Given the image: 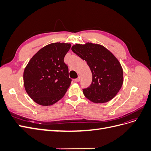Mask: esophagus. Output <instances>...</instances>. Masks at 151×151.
I'll return each instance as SVG.
<instances>
[{
    "label": "esophagus",
    "mask_w": 151,
    "mask_h": 151,
    "mask_svg": "<svg viewBox=\"0 0 151 151\" xmlns=\"http://www.w3.org/2000/svg\"><path fill=\"white\" fill-rule=\"evenodd\" d=\"M80 80H81V77H80V76H78V77H77V78H76L74 81H75L76 82H79Z\"/></svg>",
    "instance_id": "34e87169"
}]
</instances>
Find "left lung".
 Listing matches in <instances>:
<instances>
[{"label": "left lung", "instance_id": "obj_1", "mask_svg": "<svg viewBox=\"0 0 151 151\" xmlns=\"http://www.w3.org/2000/svg\"><path fill=\"white\" fill-rule=\"evenodd\" d=\"M71 49L86 61L92 72V83L83 89L85 96L96 103L110 101L123 84V69L119 61L108 49L98 44H76Z\"/></svg>", "mask_w": 151, "mask_h": 151}]
</instances>
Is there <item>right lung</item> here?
Wrapping results in <instances>:
<instances>
[{"label": "right lung", "mask_w": 151, "mask_h": 151, "mask_svg": "<svg viewBox=\"0 0 151 151\" xmlns=\"http://www.w3.org/2000/svg\"><path fill=\"white\" fill-rule=\"evenodd\" d=\"M70 43H54L47 45L31 58L23 74L26 93L42 106L57 103L65 95L72 79L64 57Z\"/></svg>", "instance_id": "obj_1"}]
</instances>
